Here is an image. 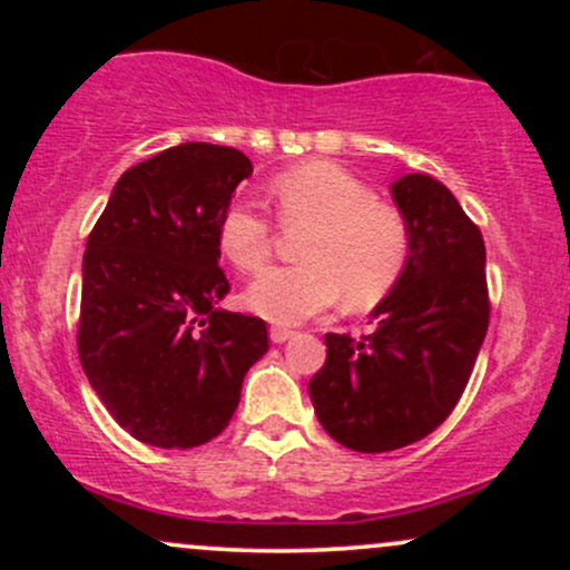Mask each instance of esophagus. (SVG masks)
<instances>
[{"label":"esophagus","mask_w":570,"mask_h":570,"mask_svg":"<svg viewBox=\"0 0 570 570\" xmlns=\"http://www.w3.org/2000/svg\"><path fill=\"white\" fill-rule=\"evenodd\" d=\"M294 332L286 330V326H271V340L273 343H286V340H292Z\"/></svg>","instance_id":"obj_1"}]
</instances>
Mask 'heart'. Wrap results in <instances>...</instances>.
<instances>
[{"label":"heart","instance_id":"1","mask_svg":"<svg viewBox=\"0 0 570 570\" xmlns=\"http://www.w3.org/2000/svg\"><path fill=\"white\" fill-rule=\"evenodd\" d=\"M284 225L307 227L303 265L267 267L246 286L244 303L273 324H299L332 307L377 305L404 276L412 230L394 203L375 198L358 176L326 160H307L271 181ZM217 244L238 271H257L273 246L271 219L246 203H227L217 219Z\"/></svg>","mask_w":570,"mask_h":570}]
</instances>
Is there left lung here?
I'll list each match as a JSON object with an SVG mask.
<instances>
[{
	"label": "left lung",
	"mask_w": 570,
	"mask_h": 570,
	"mask_svg": "<svg viewBox=\"0 0 570 570\" xmlns=\"http://www.w3.org/2000/svg\"><path fill=\"white\" fill-rule=\"evenodd\" d=\"M394 203L412 230L404 276L362 340L330 335L307 383L318 423L356 453H389L434 431L466 389L490 322L485 240L442 181L399 176Z\"/></svg>",
	"instance_id": "8db88e82"
}]
</instances>
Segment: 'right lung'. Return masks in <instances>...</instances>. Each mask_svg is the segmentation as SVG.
Listing matches in <instances>:
<instances>
[{
    "label": "right lung",
    "mask_w": 570,
    "mask_h": 570,
    "mask_svg": "<svg viewBox=\"0 0 570 570\" xmlns=\"http://www.w3.org/2000/svg\"><path fill=\"white\" fill-rule=\"evenodd\" d=\"M246 176L238 149L179 144L128 168L88 235L82 370L109 415L153 448L219 436L267 351L263 318L217 307L230 292L217 219Z\"/></svg>",
    "instance_id": "1"
}]
</instances>
